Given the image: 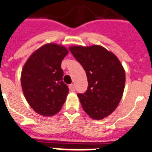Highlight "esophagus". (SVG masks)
<instances>
[{"label": "esophagus", "mask_w": 152, "mask_h": 152, "mask_svg": "<svg viewBox=\"0 0 152 152\" xmlns=\"http://www.w3.org/2000/svg\"><path fill=\"white\" fill-rule=\"evenodd\" d=\"M69 89H70L72 92H74L75 91V86L73 85V84H71V85H69Z\"/></svg>", "instance_id": "obj_1"}]
</instances>
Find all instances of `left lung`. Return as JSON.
Returning <instances> with one entry per match:
<instances>
[{
	"instance_id": "left-lung-1",
	"label": "left lung",
	"mask_w": 152,
	"mask_h": 152,
	"mask_svg": "<svg viewBox=\"0 0 152 152\" xmlns=\"http://www.w3.org/2000/svg\"><path fill=\"white\" fill-rule=\"evenodd\" d=\"M69 49L87 76V90L78 94L83 109L93 119L107 117L118 106L123 95V66L114 53L99 45Z\"/></svg>"
}]
</instances>
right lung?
Listing matches in <instances>:
<instances>
[{
  "instance_id": "add662e5",
  "label": "right lung",
  "mask_w": 152,
  "mask_h": 152,
  "mask_svg": "<svg viewBox=\"0 0 152 152\" xmlns=\"http://www.w3.org/2000/svg\"><path fill=\"white\" fill-rule=\"evenodd\" d=\"M68 50L47 43L29 57L21 72V86L27 102L37 113L53 116L62 109L69 92L63 81L61 63Z\"/></svg>"
}]
</instances>
